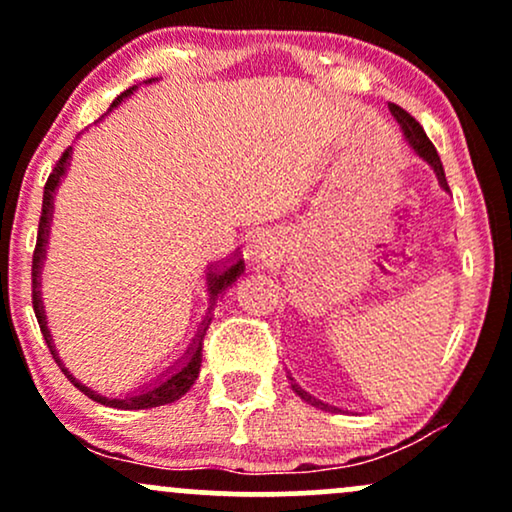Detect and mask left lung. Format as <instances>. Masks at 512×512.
Listing matches in <instances>:
<instances>
[{
  "label": "left lung",
  "mask_w": 512,
  "mask_h": 512,
  "mask_svg": "<svg viewBox=\"0 0 512 512\" xmlns=\"http://www.w3.org/2000/svg\"><path fill=\"white\" fill-rule=\"evenodd\" d=\"M390 113L395 115V120L399 122V127H402V132H404V139H407V144L411 146V149H414V154L419 156V158H424V161L428 163V166L433 168V173H436V178H438V182H440V187H443V190H448V182H445V170H443V163H440V156H438L436 146H433V144H431V139L426 137L424 127H421L419 122H416L414 117H411V115L407 113V110H402V108H399V105H395V103H390ZM289 380H291L293 392H296V395L301 397L303 402L313 404V407L322 409V411H344V409L334 407V404H327V402H322V399L313 397V395H310V392H305L303 387L298 385L296 380L291 378V375H289Z\"/></svg>",
  "instance_id": "8db88e82"
}]
</instances>
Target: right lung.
<instances>
[{
	"label": "right lung",
	"instance_id": "1",
	"mask_svg": "<svg viewBox=\"0 0 512 512\" xmlns=\"http://www.w3.org/2000/svg\"><path fill=\"white\" fill-rule=\"evenodd\" d=\"M151 81H156V79L144 81V84H151ZM132 91H137V86L127 88L125 93H120V96H117L115 101H113V105H110V110H115L117 105L125 101L127 96H132ZM110 110H108V113H110ZM69 158H72V146H69V149L62 154L60 161H57L55 170H52L48 182H45V192H43V214H40L38 243H35V252H33V310H35V317H38L40 332H43L45 342H48L50 354L57 361V366L62 368V373L67 375L69 380H72L74 387H79V390L84 392V395L91 397L93 402H101V404H105V407H115V409L163 407V404H170V402H175V399H180L187 390H190L192 385H195V380L199 378V366H202V342H204V334H207V330H209L211 308H214L216 298H219L223 291L231 289V286L236 284L240 272H243V269H245V264H243V260H240L238 252L228 262L209 264V272H207L209 313L202 320V327H199V330H197L195 339H192V344L187 346V351H185V356H182V361L175 363V366H170L166 373H163L161 378L156 380V383L146 385V387H142V390H137V392H129V395H125V397H105V395H101V392L91 390V387L81 383V380H76L74 375L69 373L67 368H64L62 358H60V354H57V349H55V342H52V334L48 330V317H45V308H43V291H40V272H43L45 250H48L52 207H55V192H57V187H60V182H62L64 175H67Z\"/></svg>",
	"mask_w": 512,
	"mask_h": 512
}]
</instances>
